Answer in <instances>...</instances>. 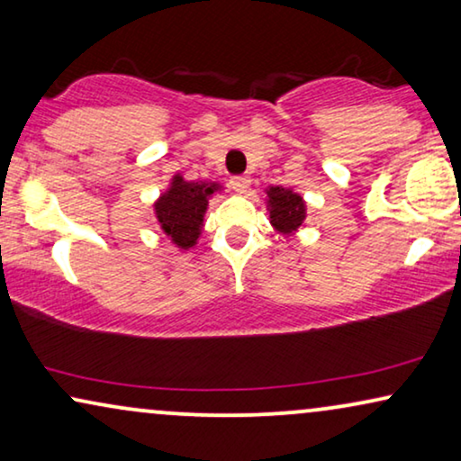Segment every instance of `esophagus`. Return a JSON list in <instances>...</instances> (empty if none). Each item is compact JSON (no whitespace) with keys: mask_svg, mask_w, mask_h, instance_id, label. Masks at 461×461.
<instances>
[{"mask_svg":"<svg viewBox=\"0 0 461 461\" xmlns=\"http://www.w3.org/2000/svg\"><path fill=\"white\" fill-rule=\"evenodd\" d=\"M230 185H231L233 192L244 194L246 190H249V185H250V177H249V175H236V177L230 179Z\"/></svg>","mask_w":461,"mask_h":461,"instance_id":"obj_1","label":"esophagus"}]
</instances>
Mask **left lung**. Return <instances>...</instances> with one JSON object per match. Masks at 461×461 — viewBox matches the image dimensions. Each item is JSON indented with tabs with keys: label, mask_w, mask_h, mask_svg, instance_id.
I'll return each instance as SVG.
<instances>
[{
	"label": "left lung",
	"mask_w": 461,
	"mask_h": 461,
	"mask_svg": "<svg viewBox=\"0 0 461 461\" xmlns=\"http://www.w3.org/2000/svg\"><path fill=\"white\" fill-rule=\"evenodd\" d=\"M265 203L269 211V223L282 236H293L303 228L304 219H307V204L303 196L294 192L293 187L269 185L265 190Z\"/></svg>",
	"instance_id": "left-lung-1"
}]
</instances>
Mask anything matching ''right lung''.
<instances>
[{
	"mask_svg": "<svg viewBox=\"0 0 461 461\" xmlns=\"http://www.w3.org/2000/svg\"><path fill=\"white\" fill-rule=\"evenodd\" d=\"M217 181H187L177 173L167 190L154 203V215L171 244L179 250H190L203 233L204 215L212 194L221 192Z\"/></svg>",
	"mask_w": 461,
	"mask_h": 461,
	"instance_id": "obj_1",
	"label": "right lung"
}]
</instances>
